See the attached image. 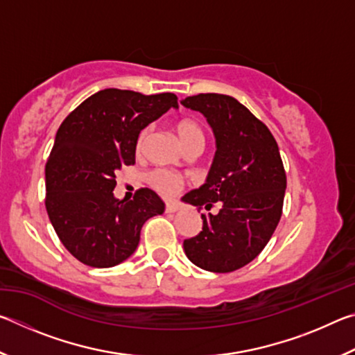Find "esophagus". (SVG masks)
<instances>
[{
  "mask_svg": "<svg viewBox=\"0 0 355 355\" xmlns=\"http://www.w3.org/2000/svg\"><path fill=\"white\" fill-rule=\"evenodd\" d=\"M177 211H178L177 203H173V202L166 203V213H177Z\"/></svg>",
  "mask_w": 355,
  "mask_h": 355,
  "instance_id": "esophagus-1",
  "label": "esophagus"
}]
</instances>
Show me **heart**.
<instances>
[{"label":"heart","instance_id":"1","mask_svg":"<svg viewBox=\"0 0 355 355\" xmlns=\"http://www.w3.org/2000/svg\"><path fill=\"white\" fill-rule=\"evenodd\" d=\"M175 131L180 142L183 144L186 150L205 146V133H203V128L200 127V123L196 122V120L192 119L180 120L175 127ZM147 139H148V130H144L139 136V141H137V152H142L144 147H146ZM148 180H150V184H152L161 196H166V197L177 194L183 184L182 177H178L177 173L166 169L153 171L150 173Z\"/></svg>","mask_w":355,"mask_h":355}]
</instances>
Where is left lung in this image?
Instances as JSON below:
<instances>
[{"label": "left lung", "mask_w": 355, "mask_h": 355, "mask_svg": "<svg viewBox=\"0 0 355 355\" xmlns=\"http://www.w3.org/2000/svg\"><path fill=\"white\" fill-rule=\"evenodd\" d=\"M182 105L207 117L216 137V155L207 182L188 192L184 203L202 213L199 235L184 239V254L209 272H232L264 249L277 227L286 189L279 146L271 131L236 98L199 94Z\"/></svg>", "instance_id": "left-lung-1"}]
</instances>
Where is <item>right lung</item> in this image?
I'll list each match as a JSON object with an SVG mask.
<instances>
[{
	"instance_id": "right-lung-1",
	"label": "right lung",
	"mask_w": 355,
	"mask_h": 355,
	"mask_svg": "<svg viewBox=\"0 0 355 355\" xmlns=\"http://www.w3.org/2000/svg\"><path fill=\"white\" fill-rule=\"evenodd\" d=\"M177 95L105 89L71 111L59 127L45 166V207L59 239L76 260L111 268L135 254L146 220L164 213L155 191L133 200L114 197L116 172L135 164L137 137Z\"/></svg>"
}]
</instances>
